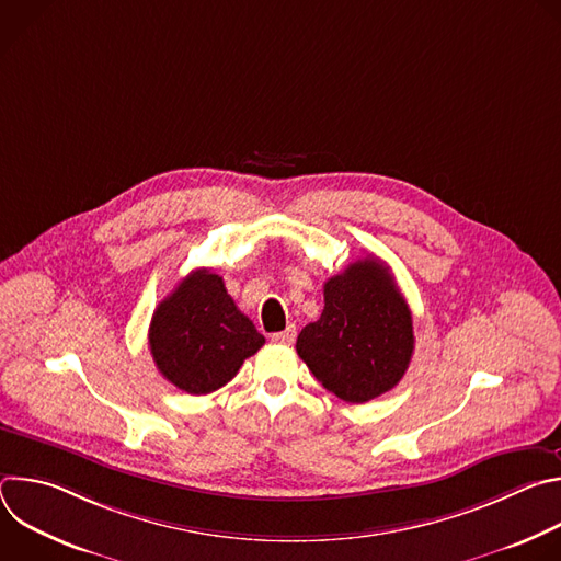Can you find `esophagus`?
Wrapping results in <instances>:
<instances>
[{"mask_svg":"<svg viewBox=\"0 0 561 561\" xmlns=\"http://www.w3.org/2000/svg\"><path fill=\"white\" fill-rule=\"evenodd\" d=\"M295 335H297L295 327H288L286 331L275 333V335H273V342H277V344H293V342H295Z\"/></svg>","mask_w":561,"mask_h":561,"instance_id":"esophagus-1","label":"esophagus"}]
</instances>
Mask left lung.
Returning <instances> with one entry per match:
<instances>
[{
	"label": "left lung",
	"mask_w": 561,
	"mask_h": 561,
	"mask_svg": "<svg viewBox=\"0 0 561 561\" xmlns=\"http://www.w3.org/2000/svg\"><path fill=\"white\" fill-rule=\"evenodd\" d=\"M295 348L317 381L348 404L394 388L411 364L415 335L388 266L368 255L331 277L322 317L301 329Z\"/></svg>",
	"instance_id": "1"
}]
</instances>
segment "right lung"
<instances>
[{"label": "right lung", "instance_id": "1", "mask_svg": "<svg viewBox=\"0 0 561 561\" xmlns=\"http://www.w3.org/2000/svg\"><path fill=\"white\" fill-rule=\"evenodd\" d=\"M251 319L208 268L193 271L152 312L150 355L171 383L206 394L228 383L244 359L264 346Z\"/></svg>", "mask_w": 561, "mask_h": 561}]
</instances>
